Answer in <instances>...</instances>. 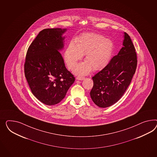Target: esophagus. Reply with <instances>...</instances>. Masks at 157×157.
Returning <instances> with one entry per match:
<instances>
[{
  "label": "esophagus",
  "mask_w": 157,
  "mask_h": 157,
  "mask_svg": "<svg viewBox=\"0 0 157 157\" xmlns=\"http://www.w3.org/2000/svg\"><path fill=\"white\" fill-rule=\"evenodd\" d=\"M85 78H84V77H79V76L76 77V79L79 80V81H82V80L85 79Z\"/></svg>",
  "instance_id": "34e87169"
}]
</instances>
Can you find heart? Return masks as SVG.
Returning a JSON list of instances; mask_svg holds the SVG:
<instances>
[{
  "mask_svg": "<svg viewBox=\"0 0 157 157\" xmlns=\"http://www.w3.org/2000/svg\"><path fill=\"white\" fill-rule=\"evenodd\" d=\"M113 42L101 35L87 33L78 39L75 46L71 43L64 52V59L70 69L75 67L78 62L85 55V62L76 66L74 73L76 75H86L93 69L101 71L109 63L114 52Z\"/></svg>",
  "mask_w": 157,
  "mask_h": 157,
  "instance_id": "b5f03b06",
  "label": "heart"
}]
</instances>
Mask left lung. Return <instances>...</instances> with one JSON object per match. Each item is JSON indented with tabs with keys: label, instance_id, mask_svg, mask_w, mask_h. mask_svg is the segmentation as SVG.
Wrapping results in <instances>:
<instances>
[{
	"label": "left lung",
	"instance_id": "8db88e82",
	"mask_svg": "<svg viewBox=\"0 0 157 157\" xmlns=\"http://www.w3.org/2000/svg\"><path fill=\"white\" fill-rule=\"evenodd\" d=\"M137 56L130 36L124 33L123 47L106 67L92 78L90 97L99 107L112 106L123 96L136 72Z\"/></svg>",
	"mask_w": 157,
	"mask_h": 157
}]
</instances>
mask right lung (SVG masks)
<instances>
[{
	"label": "right lung",
	"mask_w": 157,
	"mask_h": 157,
	"mask_svg": "<svg viewBox=\"0 0 157 157\" xmlns=\"http://www.w3.org/2000/svg\"><path fill=\"white\" fill-rule=\"evenodd\" d=\"M66 29L40 31L26 54L25 74L31 92L43 103H59L75 81L59 51L63 49Z\"/></svg>",
	"instance_id": "right-lung-1"
}]
</instances>
